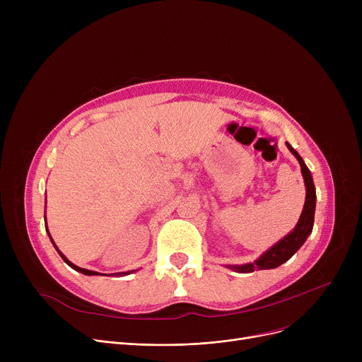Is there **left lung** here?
I'll return each mask as SVG.
<instances>
[{
	"instance_id": "1",
	"label": "left lung",
	"mask_w": 362,
	"mask_h": 362,
	"mask_svg": "<svg viewBox=\"0 0 362 362\" xmlns=\"http://www.w3.org/2000/svg\"><path fill=\"white\" fill-rule=\"evenodd\" d=\"M289 151L296 157V160L299 161L300 165V171L303 176V182H305V187H307V197H305V204H303V210L302 214L299 217L298 224L295 226V229L284 236L283 239H280L274 246L264 252L257 261L250 262V264H242V265H227V269H232L238 273H252L255 270H270V269H276L279 265H281L283 262H286L288 259H291L293 257V254L300 248V246L305 243L307 238L311 235L313 232V226H314V213H315V186L313 182V176L311 171L308 170V167L303 163L302 157L298 154V152L291 146V144H288Z\"/></svg>"
}]
</instances>
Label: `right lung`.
I'll use <instances>...</instances> for the list:
<instances>
[{"mask_svg": "<svg viewBox=\"0 0 362 362\" xmlns=\"http://www.w3.org/2000/svg\"><path fill=\"white\" fill-rule=\"evenodd\" d=\"M47 232H48V227H47ZM48 235H49V233H48ZM49 239H51V235H49ZM51 242H52V245L55 246V250H57V252H59V254H60V257H62V258L64 259V262H66V264H69V265H70V267H71L73 270H76V272H79V273H82V274H86V276H100V273H97V272H90V270H86V269H81V267H78V265H74L73 262H70V261H69V259H67V258H66V257H64V255L62 254V251H60L59 248H57V245L54 243V240H52V239H51ZM124 274H130V272H126Z\"/></svg>", "mask_w": 362, "mask_h": 362, "instance_id": "1", "label": "right lung"}]
</instances>
